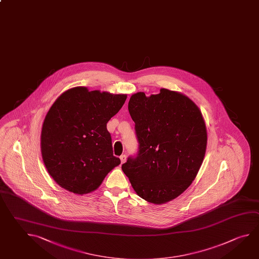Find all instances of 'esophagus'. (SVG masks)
Segmentation results:
<instances>
[{
  "label": "esophagus",
  "mask_w": 259,
  "mask_h": 259,
  "mask_svg": "<svg viewBox=\"0 0 259 259\" xmlns=\"http://www.w3.org/2000/svg\"><path fill=\"white\" fill-rule=\"evenodd\" d=\"M120 159H121V163H124V162L126 161V155H125V154H122V155L120 156Z\"/></svg>",
  "instance_id": "34e87169"
}]
</instances>
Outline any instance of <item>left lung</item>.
<instances>
[{"mask_svg": "<svg viewBox=\"0 0 259 259\" xmlns=\"http://www.w3.org/2000/svg\"><path fill=\"white\" fill-rule=\"evenodd\" d=\"M128 110L139 151L122 170L141 198L167 203L189 187L203 163L207 133L202 113L189 97L164 88L150 96L134 94Z\"/></svg>", "mask_w": 259, "mask_h": 259, "instance_id": "left-lung-1", "label": "left lung"}]
</instances>
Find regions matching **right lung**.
Listing matches in <instances>:
<instances>
[{
    "label": "right lung",
    "instance_id": "right-lung-1",
    "mask_svg": "<svg viewBox=\"0 0 259 259\" xmlns=\"http://www.w3.org/2000/svg\"><path fill=\"white\" fill-rule=\"evenodd\" d=\"M126 98L77 87L64 92L51 106L41 127V156L61 187L75 195L89 194L121 163L113 154L106 123Z\"/></svg>",
    "mask_w": 259,
    "mask_h": 259
}]
</instances>
